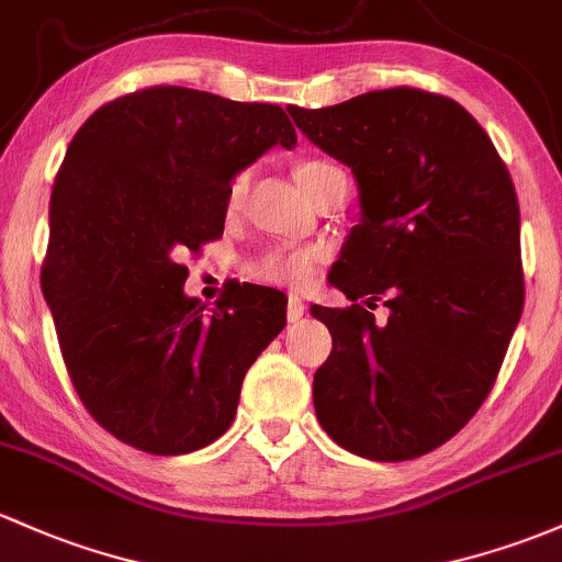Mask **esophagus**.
Listing matches in <instances>:
<instances>
[{
    "instance_id": "34e87169",
    "label": "esophagus",
    "mask_w": 562,
    "mask_h": 562,
    "mask_svg": "<svg viewBox=\"0 0 562 562\" xmlns=\"http://www.w3.org/2000/svg\"><path fill=\"white\" fill-rule=\"evenodd\" d=\"M305 313V303H303V297H300V294H289V305H286V316H289V322H297L300 316H303Z\"/></svg>"
}]
</instances>
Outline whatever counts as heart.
I'll return each instance as SVG.
<instances>
[{"instance_id":"obj_1","label":"heart","mask_w":562,"mask_h":562,"mask_svg":"<svg viewBox=\"0 0 562 562\" xmlns=\"http://www.w3.org/2000/svg\"><path fill=\"white\" fill-rule=\"evenodd\" d=\"M335 168L327 160H303L297 168H294V177H297L300 187L305 190L307 198H313V192L322 187V182L327 177H331ZM249 182L251 173L249 171H238L227 184V198L225 206L231 214H235L246 201V192H249ZM316 265H318V251L313 249H268L262 255L255 257L249 262V273L255 276L257 281H268V283H286V286H307L316 276Z\"/></svg>"}]
</instances>
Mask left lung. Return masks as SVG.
I'll use <instances>...</instances> for the list:
<instances>
[{"label":"left lung","instance_id":"left-lung-1","mask_svg":"<svg viewBox=\"0 0 562 562\" xmlns=\"http://www.w3.org/2000/svg\"><path fill=\"white\" fill-rule=\"evenodd\" d=\"M316 147L359 182L361 222L329 273L351 305L311 313L331 353L313 407L340 448L409 461L456 437L496 383L525 303L520 203L482 125L420 88L289 106ZM385 299L378 325L358 305Z\"/></svg>","mask_w":562,"mask_h":562}]
</instances>
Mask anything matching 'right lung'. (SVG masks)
<instances>
[{
    "label": "right lung",
    "instance_id": "obj_1",
    "mask_svg": "<svg viewBox=\"0 0 562 562\" xmlns=\"http://www.w3.org/2000/svg\"><path fill=\"white\" fill-rule=\"evenodd\" d=\"M276 144H297L281 106L153 86L95 110L66 149L42 294L77 396L131 448L182 456L222 437L286 324L276 289L231 283L211 311L182 289V257L222 238L231 179Z\"/></svg>",
    "mask_w": 562,
    "mask_h": 562
}]
</instances>
